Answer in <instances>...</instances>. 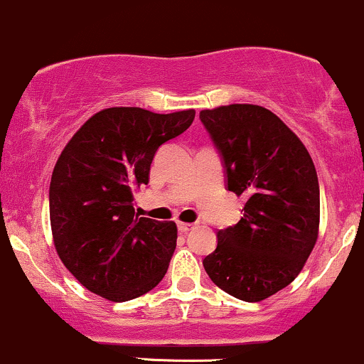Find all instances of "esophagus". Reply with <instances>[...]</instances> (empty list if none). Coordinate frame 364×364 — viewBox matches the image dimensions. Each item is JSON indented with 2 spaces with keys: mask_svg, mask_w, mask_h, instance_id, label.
<instances>
[{
  "mask_svg": "<svg viewBox=\"0 0 364 364\" xmlns=\"http://www.w3.org/2000/svg\"><path fill=\"white\" fill-rule=\"evenodd\" d=\"M195 228L193 223H178V230L181 231V233H188Z\"/></svg>",
  "mask_w": 364,
  "mask_h": 364,
  "instance_id": "esophagus-1",
  "label": "esophagus"
}]
</instances>
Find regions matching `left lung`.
I'll return each mask as SVG.
<instances>
[{
  "label": "left lung",
  "mask_w": 364,
  "mask_h": 364,
  "mask_svg": "<svg viewBox=\"0 0 364 364\" xmlns=\"http://www.w3.org/2000/svg\"><path fill=\"white\" fill-rule=\"evenodd\" d=\"M200 121L221 151L228 190L245 198L235 226L218 231L203 259L215 285L259 302L297 278L319 230V185L313 159L278 115L233 103L202 110Z\"/></svg>",
  "instance_id": "1"
}]
</instances>
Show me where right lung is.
Masks as SVG:
<instances>
[{"instance_id":"add662e5","label":"right lung","mask_w":364,"mask_h":364,"mask_svg":"<svg viewBox=\"0 0 364 364\" xmlns=\"http://www.w3.org/2000/svg\"><path fill=\"white\" fill-rule=\"evenodd\" d=\"M193 119V109L155 114L112 107L87 119L60 154L50 183L53 243L90 292L126 302L166 274L178 228L134 214V191L149 183L159 146Z\"/></svg>"}]
</instances>
